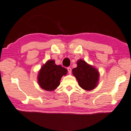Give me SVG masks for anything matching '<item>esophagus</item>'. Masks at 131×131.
Listing matches in <instances>:
<instances>
[{
  "instance_id": "obj_1",
  "label": "esophagus",
  "mask_w": 131,
  "mask_h": 131,
  "mask_svg": "<svg viewBox=\"0 0 131 131\" xmlns=\"http://www.w3.org/2000/svg\"><path fill=\"white\" fill-rule=\"evenodd\" d=\"M67 70H68V73L70 74H71V68L70 67H68L67 68Z\"/></svg>"
}]
</instances>
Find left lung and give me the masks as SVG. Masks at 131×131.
<instances>
[{
	"label": "left lung",
	"instance_id": "left-lung-1",
	"mask_svg": "<svg viewBox=\"0 0 131 131\" xmlns=\"http://www.w3.org/2000/svg\"><path fill=\"white\" fill-rule=\"evenodd\" d=\"M77 65L72 70V74L78 80L79 86L86 91L96 88L100 78L97 69L81 59L77 61Z\"/></svg>",
	"mask_w": 131,
	"mask_h": 131
}]
</instances>
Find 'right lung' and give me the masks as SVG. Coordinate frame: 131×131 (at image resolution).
<instances>
[{
    "label": "right lung",
    "mask_w": 131,
    "mask_h": 131,
    "mask_svg": "<svg viewBox=\"0 0 131 131\" xmlns=\"http://www.w3.org/2000/svg\"><path fill=\"white\" fill-rule=\"evenodd\" d=\"M67 71L61 65H57L53 60H48L39 71L38 82L43 90L52 91L59 86L61 77L67 74Z\"/></svg>",
    "instance_id": "1"
}]
</instances>
